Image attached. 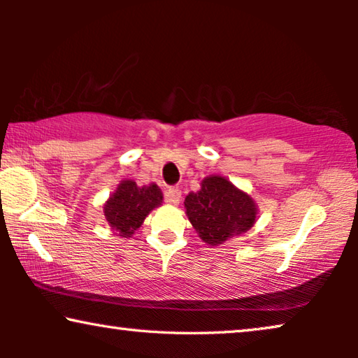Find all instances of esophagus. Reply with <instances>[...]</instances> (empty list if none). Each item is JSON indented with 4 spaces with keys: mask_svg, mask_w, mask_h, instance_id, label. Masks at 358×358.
Returning <instances> with one entry per match:
<instances>
[{
    "mask_svg": "<svg viewBox=\"0 0 358 358\" xmlns=\"http://www.w3.org/2000/svg\"><path fill=\"white\" fill-rule=\"evenodd\" d=\"M164 199H166V202L171 205H178L180 202V190L178 187L168 189L164 194Z\"/></svg>",
    "mask_w": 358,
    "mask_h": 358,
    "instance_id": "1",
    "label": "esophagus"
}]
</instances>
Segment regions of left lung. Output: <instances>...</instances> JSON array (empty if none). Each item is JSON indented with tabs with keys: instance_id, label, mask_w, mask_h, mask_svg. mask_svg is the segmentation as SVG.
Instances as JSON below:
<instances>
[{
	"instance_id": "8db88e82",
	"label": "left lung",
	"mask_w": 358,
	"mask_h": 358,
	"mask_svg": "<svg viewBox=\"0 0 358 358\" xmlns=\"http://www.w3.org/2000/svg\"><path fill=\"white\" fill-rule=\"evenodd\" d=\"M184 207L189 222L208 246H218L246 233L259 213L251 195L218 174L205 178L197 192L185 197Z\"/></svg>"
}]
</instances>
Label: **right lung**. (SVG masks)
I'll return each mask as SVG.
<instances>
[{
	"mask_svg": "<svg viewBox=\"0 0 358 358\" xmlns=\"http://www.w3.org/2000/svg\"><path fill=\"white\" fill-rule=\"evenodd\" d=\"M161 203L163 192L156 184L138 187L135 180L124 179L106 200L104 217L112 231L122 238H131L151 210L158 208Z\"/></svg>",
	"mask_w": 358,
	"mask_h": 358,
	"instance_id": "right-lung-1",
	"label": "right lung"
}]
</instances>
